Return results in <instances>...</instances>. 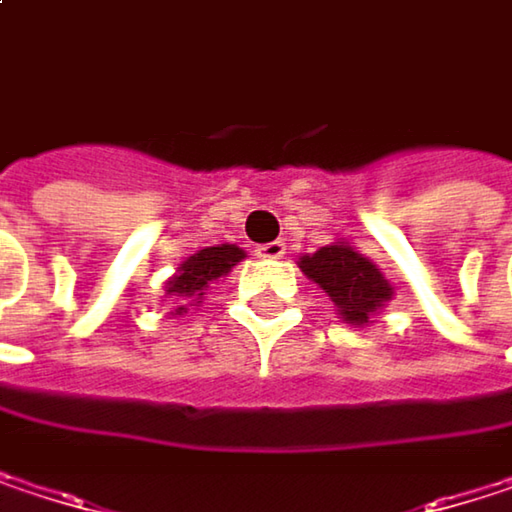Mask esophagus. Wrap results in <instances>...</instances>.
<instances>
[{
  "label": "esophagus",
  "mask_w": 512,
  "mask_h": 512,
  "mask_svg": "<svg viewBox=\"0 0 512 512\" xmlns=\"http://www.w3.org/2000/svg\"><path fill=\"white\" fill-rule=\"evenodd\" d=\"M287 255V246L281 240H272V243H263L257 246V257H266V260H278V257Z\"/></svg>",
  "instance_id": "obj_1"
}]
</instances>
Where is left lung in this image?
<instances>
[{"label":"left lung","mask_w":512,"mask_h":512,"mask_svg":"<svg viewBox=\"0 0 512 512\" xmlns=\"http://www.w3.org/2000/svg\"><path fill=\"white\" fill-rule=\"evenodd\" d=\"M299 269L329 293L341 320L350 326H367L373 311H379L394 293L376 263L358 255L350 243L323 246L314 255L299 257Z\"/></svg>","instance_id":"left-lung-1"}]
</instances>
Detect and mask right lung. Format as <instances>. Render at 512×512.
<instances>
[{"mask_svg":"<svg viewBox=\"0 0 512 512\" xmlns=\"http://www.w3.org/2000/svg\"><path fill=\"white\" fill-rule=\"evenodd\" d=\"M243 257H246V252L237 249V246H231V243L201 249V252L186 257L177 266V272L165 284V293L174 296V299H201L204 290H207V284L216 281V278H222V275H228ZM183 311H186V305L177 308V314H183Z\"/></svg>","mask_w":512,"mask_h":512,"instance_id":"right-lung-1","label":"right lung"}]
</instances>
